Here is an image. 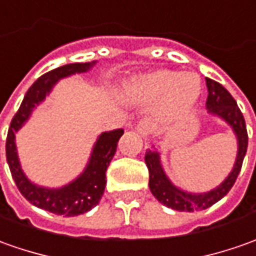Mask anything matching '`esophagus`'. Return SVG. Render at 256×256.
Here are the masks:
<instances>
[{"label": "esophagus", "mask_w": 256, "mask_h": 256, "mask_svg": "<svg viewBox=\"0 0 256 256\" xmlns=\"http://www.w3.org/2000/svg\"><path fill=\"white\" fill-rule=\"evenodd\" d=\"M135 130H136V132H140L142 136H148L149 134L152 132V130H154V125H152V122L149 120H140V122L136 124V126H135Z\"/></svg>", "instance_id": "obj_1"}]
</instances>
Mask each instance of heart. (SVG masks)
Returning <instances> with one entry per match:
<instances>
[{
	"instance_id": "heart-1",
	"label": "heart",
	"mask_w": 256,
	"mask_h": 256,
	"mask_svg": "<svg viewBox=\"0 0 256 256\" xmlns=\"http://www.w3.org/2000/svg\"><path fill=\"white\" fill-rule=\"evenodd\" d=\"M192 73H178L170 68H156L134 83V90L144 100H155L164 96L172 108L190 107L198 94V80ZM196 77V76H195Z\"/></svg>"
}]
</instances>
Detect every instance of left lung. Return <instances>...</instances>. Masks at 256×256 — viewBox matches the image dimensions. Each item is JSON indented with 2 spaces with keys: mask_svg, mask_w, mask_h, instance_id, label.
I'll use <instances>...</instances> for the list:
<instances>
[{
  "mask_svg": "<svg viewBox=\"0 0 256 256\" xmlns=\"http://www.w3.org/2000/svg\"><path fill=\"white\" fill-rule=\"evenodd\" d=\"M206 83H207V90H208V97L206 101V106L210 110V112L224 118L228 124L232 126L236 138H238V155H236L232 172L230 173V176L218 188L208 192V193H204V194H192V193H186V192H182L179 188H174L169 182V179L166 178L164 169L160 166L159 154L155 150H146L145 164L148 166L149 188H150L152 194L164 206L170 207L173 210H179V212L206 210L226 196L231 190V188L234 186L236 178L240 174L245 154H246V148H248V132H246L244 116L236 106L234 97L228 92V90L222 84L216 80H212L207 77Z\"/></svg>",
  "mask_w": 256,
  "mask_h": 256,
  "instance_id": "obj_1",
  "label": "left lung"
}]
</instances>
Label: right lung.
<instances>
[{"instance_id":"right-lung-1","label":"right lung","mask_w":256,"mask_h":256,"mask_svg":"<svg viewBox=\"0 0 256 256\" xmlns=\"http://www.w3.org/2000/svg\"><path fill=\"white\" fill-rule=\"evenodd\" d=\"M92 64L94 62L92 63V62L72 63L62 68H53L50 72L44 73V76L39 77L25 94L20 110L12 118L8 135H6V144H5L6 162L11 170L12 179L15 180V184L20 192V194L36 207L44 208L53 214L64 216V217H74L78 214L90 212L92 207L98 204L104 193L106 183H107L106 180L107 168L110 166L111 159L116 155V145L124 134V130H114V131L101 134L92 150L90 164L86 168L83 174L73 183H70L68 186L58 188V190L38 188L26 179V176L20 169L18 155H16L15 132L28 120L34 107L44 100V96L50 92L52 86L59 78L73 74V73L87 72Z\"/></svg>"}]
</instances>
